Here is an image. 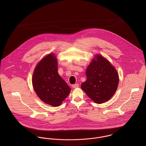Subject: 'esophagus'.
<instances>
[{"label": "esophagus", "mask_w": 146, "mask_h": 146, "mask_svg": "<svg viewBox=\"0 0 146 146\" xmlns=\"http://www.w3.org/2000/svg\"><path fill=\"white\" fill-rule=\"evenodd\" d=\"M72 86L73 88H78L79 86V84H73L72 85Z\"/></svg>", "instance_id": "esophagus-1"}]
</instances>
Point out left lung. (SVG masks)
<instances>
[{
    "label": "left lung",
    "instance_id": "left-lung-1",
    "mask_svg": "<svg viewBox=\"0 0 146 146\" xmlns=\"http://www.w3.org/2000/svg\"><path fill=\"white\" fill-rule=\"evenodd\" d=\"M86 71V80L81 88L94 102L102 104L108 101L115 93L119 75L115 68L101 55L96 56Z\"/></svg>",
    "mask_w": 146,
    "mask_h": 146
}]
</instances>
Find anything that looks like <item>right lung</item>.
Masks as SVG:
<instances>
[{"label":"right lung","instance_id":"1","mask_svg":"<svg viewBox=\"0 0 146 146\" xmlns=\"http://www.w3.org/2000/svg\"><path fill=\"white\" fill-rule=\"evenodd\" d=\"M57 71L56 58L53 54H49L37 64L32 79L35 92L40 99L54 107L61 104L71 90Z\"/></svg>","mask_w":146,"mask_h":146}]
</instances>
